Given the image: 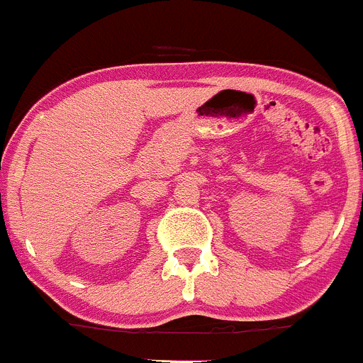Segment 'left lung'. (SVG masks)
<instances>
[{"mask_svg": "<svg viewBox=\"0 0 363 363\" xmlns=\"http://www.w3.org/2000/svg\"><path fill=\"white\" fill-rule=\"evenodd\" d=\"M362 198H363V194H362Z\"/></svg>", "mask_w": 363, "mask_h": 363, "instance_id": "8db88e82", "label": "left lung"}]
</instances>
